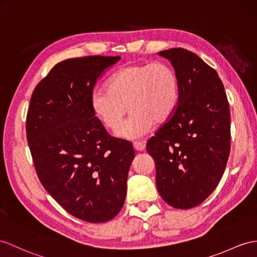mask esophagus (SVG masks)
Listing matches in <instances>:
<instances>
[{"label": "esophagus", "mask_w": 257, "mask_h": 257, "mask_svg": "<svg viewBox=\"0 0 257 257\" xmlns=\"http://www.w3.org/2000/svg\"><path fill=\"white\" fill-rule=\"evenodd\" d=\"M145 144L144 143H141V142H135L134 143V149L136 150V152H144L145 150Z\"/></svg>", "instance_id": "obj_1"}]
</instances>
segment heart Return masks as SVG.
<instances>
[{
  "label": "heart",
  "mask_w": 257,
  "mask_h": 257,
  "mask_svg": "<svg viewBox=\"0 0 257 257\" xmlns=\"http://www.w3.org/2000/svg\"><path fill=\"white\" fill-rule=\"evenodd\" d=\"M180 81L174 68L162 61L127 64L113 74L108 88L90 95L93 115L103 126L115 132L130 109L133 114L117 135L140 139L154 124L167 122L177 110Z\"/></svg>",
  "instance_id": "obj_1"
}]
</instances>
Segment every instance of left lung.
<instances>
[{
	"mask_svg": "<svg viewBox=\"0 0 257 257\" xmlns=\"http://www.w3.org/2000/svg\"><path fill=\"white\" fill-rule=\"evenodd\" d=\"M180 81L177 110L149 139L156 184L174 208L190 209L217 187L230 154V110L221 79L198 55L182 48L158 52Z\"/></svg>",
	"mask_w": 257,
	"mask_h": 257,
	"instance_id": "left-lung-1",
	"label": "left lung"
}]
</instances>
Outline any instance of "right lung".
Wrapping results in <instances>:
<instances>
[{"label": "right lung", "mask_w": 257, "mask_h": 257, "mask_svg": "<svg viewBox=\"0 0 257 257\" xmlns=\"http://www.w3.org/2000/svg\"><path fill=\"white\" fill-rule=\"evenodd\" d=\"M120 56L62 61L31 95L26 134L41 184L68 214L99 223L123 207L133 145L115 139L93 115L97 80Z\"/></svg>", "instance_id": "right-lung-1"}]
</instances>
